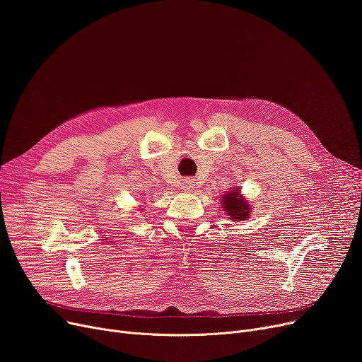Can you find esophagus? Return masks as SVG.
Here are the masks:
<instances>
[{
    "instance_id": "34e87169",
    "label": "esophagus",
    "mask_w": 362,
    "mask_h": 362,
    "mask_svg": "<svg viewBox=\"0 0 362 362\" xmlns=\"http://www.w3.org/2000/svg\"><path fill=\"white\" fill-rule=\"evenodd\" d=\"M194 186H195V182L192 179L183 180V191H191V189H194Z\"/></svg>"
}]
</instances>
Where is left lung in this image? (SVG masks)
Listing matches in <instances>:
<instances>
[{
    "mask_svg": "<svg viewBox=\"0 0 362 362\" xmlns=\"http://www.w3.org/2000/svg\"><path fill=\"white\" fill-rule=\"evenodd\" d=\"M223 211H226L227 214L230 216L232 220L235 221H240V220H245L250 217V204H246L245 199L242 198L240 192L238 191H233L230 194H226L223 195Z\"/></svg>",
    "mask_w": 362,
    "mask_h": 362,
    "instance_id": "left-lung-1",
    "label": "left lung"
}]
</instances>
